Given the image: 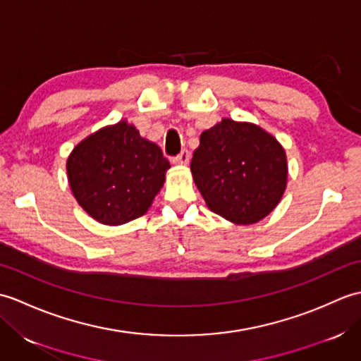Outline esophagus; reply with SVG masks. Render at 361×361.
Listing matches in <instances>:
<instances>
[{
  "mask_svg": "<svg viewBox=\"0 0 361 361\" xmlns=\"http://www.w3.org/2000/svg\"><path fill=\"white\" fill-rule=\"evenodd\" d=\"M189 159H190L189 152H188V150H181V152L178 153V155L172 158V163H175V164H181V166H186V164L189 163Z\"/></svg>",
  "mask_w": 361,
  "mask_h": 361,
  "instance_id": "esophagus-1",
  "label": "esophagus"
}]
</instances>
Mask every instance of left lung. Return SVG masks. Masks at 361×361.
<instances>
[{"label":"left lung","mask_w":361,"mask_h":361,"mask_svg":"<svg viewBox=\"0 0 361 361\" xmlns=\"http://www.w3.org/2000/svg\"><path fill=\"white\" fill-rule=\"evenodd\" d=\"M190 171L209 209L237 225L267 217L287 185L286 152L276 137L233 119L202 133Z\"/></svg>","instance_id":"8db88e82"}]
</instances>
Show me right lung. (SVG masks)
<instances>
[{
	"instance_id": "right-lung-1",
	"label": "right lung",
	"mask_w": 361,
	"mask_h": 361,
	"mask_svg": "<svg viewBox=\"0 0 361 361\" xmlns=\"http://www.w3.org/2000/svg\"><path fill=\"white\" fill-rule=\"evenodd\" d=\"M169 167L158 145L127 122L88 136L66 163L75 200L104 225L141 217L163 186Z\"/></svg>"
}]
</instances>
